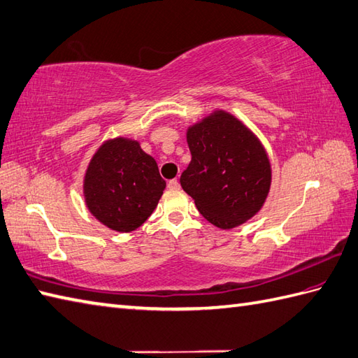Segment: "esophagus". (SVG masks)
<instances>
[{
	"label": "esophagus",
	"instance_id": "obj_1",
	"mask_svg": "<svg viewBox=\"0 0 358 358\" xmlns=\"http://www.w3.org/2000/svg\"><path fill=\"white\" fill-rule=\"evenodd\" d=\"M180 187V184H179V180L178 179H171V180H169V188L170 189H178Z\"/></svg>",
	"mask_w": 358,
	"mask_h": 358
}]
</instances>
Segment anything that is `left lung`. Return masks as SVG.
<instances>
[{
    "instance_id": "8db88e82",
    "label": "left lung",
    "mask_w": 358,
    "mask_h": 358,
    "mask_svg": "<svg viewBox=\"0 0 358 358\" xmlns=\"http://www.w3.org/2000/svg\"><path fill=\"white\" fill-rule=\"evenodd\" d=\"M192 162L180 185L202 216L231 229L256 216L271 188V162L260 139L239 117L213 110L187 129Z\"/></svg>"
}]
</instances>
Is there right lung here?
Wrapping results in <instances>:
<instances>
[{
	"mask_svg": "<svg viewBox=\"0 0 358 358\" xmlns=\"http://www.w3.org/2000/svg\"><path fill=\"white\" fill-rule=\"evenodd\" d=\"M166 184L155 157L138 141L117 136L102 142L84 174L85 206L117 233L138 229L152 216Z\"/></svg>",
	"mask_w": 358,
	"mask_h": 358,
	"instance_id": "obj_1",
	"label": "right lung"
}]
</instances>
